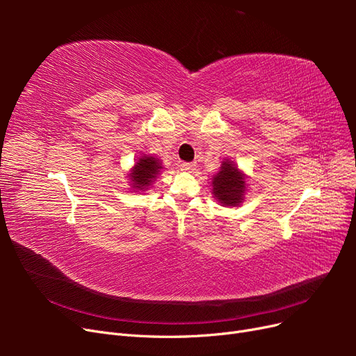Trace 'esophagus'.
<instances>
[{
	"label": "esophagus",
	"instance_id": "obj_1",
	"mask_svg": "<svg viewBox=\"0 0 356 356\" xmlns=\"http://www.w3.org/2000/svg\"><path fill=\"white\" fill-rule=\"evenodd\" d=\"M196 165L195 163H188V161H184V163H181V170H195Z\"/></svg>",
	"mask_w": 356,
	"mask_h": 356
}]
</instances>
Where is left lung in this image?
Listing matches in <instances>:
<instances>
[{"mask_svg": "<svg viewBox=\"0 0 356 356\" xmlns=\"http://www.w3.org/2000/svg\"><path fill=\"white\" fill-rule=\"evenodd\" d=\"M213 195L222 204H239L243 200L245 181L243 175L229 161H224L221 170L212 179Z\"/></svg>", "mask_w": 356, "mask_h": 356, "instance_id": "8db88e82", "label": "left lung"}]
</instances>
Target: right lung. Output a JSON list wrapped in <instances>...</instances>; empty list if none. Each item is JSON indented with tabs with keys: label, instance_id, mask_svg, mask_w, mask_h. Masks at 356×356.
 <instances>
[{
	"label": "right lung",
	"instance_id": "add662e5",
	"mask_svg": "<svg viewBox=\"0 0 356 356\" xmlns=\"http://www.w3.org/2000/svg\"><path fill=\"white\" fill-rule=\"evenodd\" d=\"M161 169L159 160L154 157H147L143 156L136 161V165L132 170V181H134V187L136 188H145L149 186L152 179L156 178Z\"/></svg>",
	"mask_w": 356,
	"mask_h": 356
}]
</instances>
